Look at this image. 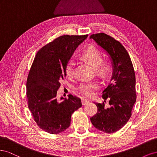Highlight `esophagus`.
Returning a JSON list of instances; mask_svg holds the SVG:
<instances>
[{
	"instance_id": "34e87169",
	"label": "esophagus",
	"mask_w": 157,
	"mask_h": 157,
	"mask_svg": "<svg viewBox=\"0 0 157 157\" xmlns=\"http://www.w3.org/2000/svg\"><path fill=\"white\" fill-rule=\"evenodd\" d=\"M88 103H89V101L86 100V99H82V104L83 105H86V104H87Z\"/></svg>"
}]
</instances>
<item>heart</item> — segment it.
<instances>
[{
	"label": "heart",
	"instance_id": "1",
	"mask_svg": "<svg viewBox=\"0 0 157 157\" xmlns=\"http://www.w3.org/2000/svg\"><path fill=\"white\" fill-rule=\"evenodd\" d=\"M81 58L86 61L90 65L95 67L96 72L101 76H105L109 70V64L106 61L102 60L101 52L96 47L90 46L85 49L80 54ZM75 63L69 60L65 65V72L67 77H72L74 75ZM98 83L96 82H86L81 84L78 88V92L86 97H91L95 90L98 88Z\"/></svg>",
	"mask_w": 157,
	"mask_h": 157
}]
</instances>
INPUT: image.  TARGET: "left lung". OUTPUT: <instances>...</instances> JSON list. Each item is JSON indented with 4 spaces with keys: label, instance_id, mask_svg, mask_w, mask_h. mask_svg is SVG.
<instances>
[{
    "label": "left lung",
    "instance_id": "8db88e82",
    "mask_svg": "<svg viewBox=\"0 0 157 157\" xmlns=\"http://www.w3.org/2000/svg\"><path fill=\"white\" fill-rule=\"evenodd\" d=\"M90 39L107 52L113 63L111 80L103 91L104 102L96 103L98 112L90 121L97 129L111 134L121 129L131 117L136 101L134 69L129 54L119 41L103 33L93 34ZM107 98L110 107L105 108Z\"/></svg>",
    "mask_w": 157,
    "mask_h": 157
}]
</instances>
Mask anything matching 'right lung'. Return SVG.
Segmentation results:
<instances>
[{
    "instance_id": "add662e5",
    "label": "right lung",
    "mask_w": 157,
    "mask_h": 157,
    "mask_svg": "<svg viewBox=\"0 0 157 157\" xmlns=\"http://www.w3.org/2000/svg\"><path fill=\"white\" fill-rule=\"evenodd\" d=\"M85 35H62L44 46L36 53L27 80L28 107L36 124L44 131L57 134L71 124V115L82 107L81 99L69 95L56 98L65 68Z\"/></svg>"
}]
</instances>
